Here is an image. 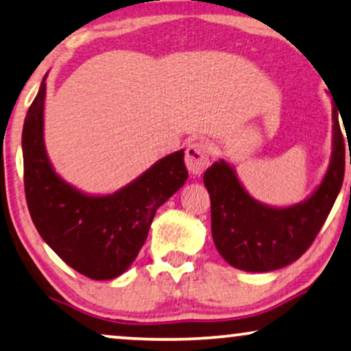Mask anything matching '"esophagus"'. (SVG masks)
Wrapping results in <instances>:
<instances>
[{"label": "esophagus", "mask_w": 351, "mask_h": 351, "mask_svg": "<svg viewBox=\"0 0 351 351\" xmlns=\"http://www.w3.org/2000/svg\"><path fill=\"white\" fill-rule=\"evenodd\" d=\"M209 147L204 142H193L185 150V165L190 174L201 176L209 166Z\"/></svg>", "instance_id": "1"}]
</instances>
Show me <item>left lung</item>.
<instances>
[{"label": "left lung", "instance_id": "1", "mask_svg": "<svg viewBox=\"0 0 351 351\" xmlns=\"http://www.w3.org/2000/svg\"><path fill=\"white\" fill-rule=\"evenodd\" d=\"M335 105V104H334ZM337 108H332V153L328 171L308 198L275 208L252 198L234 167L215 161L204 172L210 196V228L220 256L244 271L267 273L295 262L328 219L345 174V143Z\"/></svg>", "mask_w": 351, "mask_h": 351}]
</instances>
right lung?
Wrapping results in <instances>:
<instances>
[{"mask_svg":"<svg viewBox=\"0 0 351 351\" xmlns=\"http://www.w3.org/2000/svg\"><path fill=\"white\" fill-rule=\"evenodd\" d=\"M46 78L22 131L28 210L47 246L81 275L113 280L136 261L158 208L185 184L184 150L174 152L108 195H89L57 174L45 145Z\"/></svg>","mask_w":351,"mask_h":351,"instance_id":"right-lung-1","label":"right lung"}]
</instances>
